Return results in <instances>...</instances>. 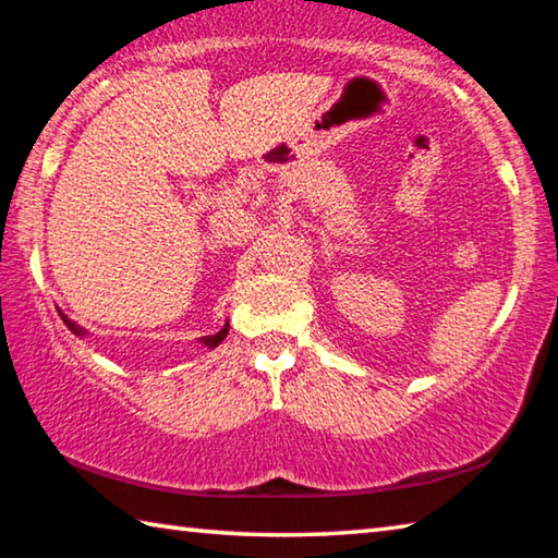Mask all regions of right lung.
Wrapping results in <instances>:
<instances>
[{
  "mask_svg": "<svg viewBox=\"0 0 558 558\" xmlns=\"http://www.w3.org/2000/svg\"><path fill=\"white\" fill-rule=\"evenodd\" d=\"M59 315H61V319H63V323H65V327H69L71 329V332L75 335V337H86L88 332H86V329H83L81 325H75L73 323V319L69 317V315H63L61 313V310H59ZM226 335H229V323H226L221 329H219V332H216V335H209V337H199V342L204 344V347H209V349H214V347H219L221 342H223V339H226Z\"/></svg>",
  "mask_w": 558,
  "mask_h": 558,
  "instance_id": "add662e5",
  "label": "right lung"
}]
</instances>
